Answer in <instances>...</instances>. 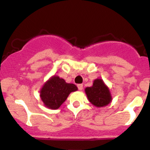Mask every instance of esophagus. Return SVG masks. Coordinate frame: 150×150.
I'll return each mask as SVG.
<instances>
[{"label": "esophagus", "instance_id": "34e87169", "mask_svg": "<svg viewBox=\"0 0 150 150\" xmlns=\"http://www.w3.org/2000/svg\"><path fill=\"white\" fill-rule=\"evenodd\" d=\"M78 90L82 91L83 90V85L82 84H78Z\"/></svg>", "mask_w": 150, "mask_h": 150}]
</instances>
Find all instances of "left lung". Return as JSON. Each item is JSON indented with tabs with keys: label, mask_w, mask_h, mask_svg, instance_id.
<instances>
[{
	"label": "left lung",
	"mask_w": 150,
	"mask_h": 150,
	"mask_svg": "<svg viewBox=\"0 0 150 150\" xmlns=\"http://www.w3.org/2000/svg\"><path fill=\"white\" fill-rule=\"evenodd\" d=\"M85 92L89 102L96 107H105L112 100L110 88L101 78L94 80L92 86L85 88Z\"/></svg>",
	"instance_id": "8db88e82"
}]
</instances>
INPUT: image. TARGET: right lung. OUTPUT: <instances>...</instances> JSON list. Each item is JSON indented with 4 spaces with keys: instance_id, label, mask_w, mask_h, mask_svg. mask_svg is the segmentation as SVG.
Masks as SVG:
<instances>
[{
    "instance_id": "obj_1",
    "label": "right lung",
    "mask_w": 150,
    "mask_h": 150,
    "mask_svg": "<svg viewBox=\"0 0 150 150\" xmlns=\"http://www.w3.org/2000/svg\"><path fill=\"white\" fill-rule=\"evenodd\" d=\"M77 90L75 84L67 83L63 78L53 75L42 86L40 96L45 107L57 110L65 102L71 92Z\"/></svg>"
}]
</instances>
